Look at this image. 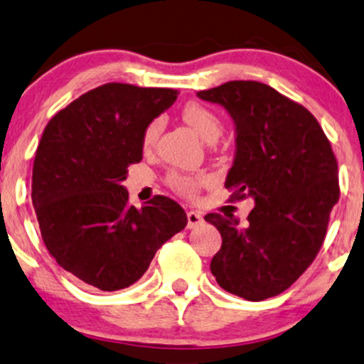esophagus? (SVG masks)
Instances as JSON below:
<instances>
[{"label":"esophagus","instance_id":"esophagus-1","mask_svg":"<svg viewBox=\"0 0 364 364\" xmlns=\"http://www.w3.org/2000/svg\"><path fill=\"white\" fill-rule=\"evenodd\" d=\"M204 223V217H202L199 212H187V228L193 229V228H199V225Z\"/></svg>","mask_w":364,"mask_h":364}]
</instances>
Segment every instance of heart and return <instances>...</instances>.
I'll return each instance as SVG.
<instances>
[{
    "instance_id": "b5f03b06",
    "label": "heart",
    "mask_w": 364,
    "mask_h": 364,
    "mask_svg": "<svg viewBox=\"0 0 364 364\" xmlns=\"http://www.w3.org/2000/svg\"><path fill=\"white\" fill-rule=\"evenodd\" d=\"M182 120L186 122L188 127H192L193 130L199 134L202 139L207 141H214L219 139V135L223 134V119H220L212 108L205 107L204 103L199 102H188L182 107L181 110ZM160 119H154L150 124L145 127L144 135H141V144L145 149H150L157 141L160 134ZM167 183L172 191L181 193L183 197H192L197 196V192L207 183V177L204 176H192V173H182L173 171L167 176Z\"/></svg>"
}]
</instances>
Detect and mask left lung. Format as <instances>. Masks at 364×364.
<instances>
[{
  "instance_id": "obj_1",
  "label": "left lung",
  "mask_w": 364,
  "mask_h": 364,
  "mask_svg": "<svg viewBox=\"0 0 364 364\" xmlns=\"http://www.w3.org/2000/svg\"><path fill=\"white\" fill-rule=\"evenodd\" d=\"M197 97L234 119L237 150L225 187L235 200H256L242 228L234 214L205 215L223 235L212 274L247 301L281 294L318 256L339 200L331 144L308 108L266 83L235 80Z\"/></svg>"
}]
</instances>
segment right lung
Wrapping results in <instances>:
<instances>
[{
    "instance_id": "1",
    "label": "right lung",
    "mask_w": 364,
    "mask_h": 364,
    "mask_svg": "<svg viewBox=\"0 0 364 364\" xmlns=\"http://www.w3.org/2000/svg\"><path fill=\"white\" fill-rule=\"evenodd\" d=\"M177 90L105 83L83 93L45 127L33 162L31 200L50 256L83 284L129 287L155 252L187 225L176 200L141 209L122 186L141 160V135L176 102Z\"/></svg>"
}]
</instances>
